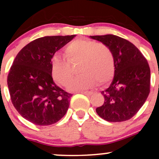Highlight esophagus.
<instances>
[{
  "instance_id": "esophagus-1",
  "label": "esophagus",
  "mask_w": 159,
  "mask_h": 159,
  "mask_svg": "<svg viewBox=\"0 0 159 159\" xmlns=\"http://www.w3.org/2000/svg\"><path fill=\"white\" fill-rule=\"evenodd\" d=\"M80 93L82 94L87 95V96H90V95H92L93 93V91H81Z\"/></svg>"
}]
</instances>
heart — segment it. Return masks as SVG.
Wrapping results in <instances>:
<instances>
[{
    "label": "heart",
    "mask_w": 159,
    "mask_h": 159,
    "mask_svg": "<svg viewBox=\"0 0 159 159\" xmlns=\"http://www.w3.org/2000/svg\"><path fill=\"white\" fill-rule=\"evenodd\" d=\"M65 54L70 62H82L80 70L82 73L69 82V90L89 88L96 84L97 81L104 84L114 75V54L111 49L102 43L85 39H76L67 45ZM69 62L58 55L54 56L52 60L53 78L63 86L68 84L73 74Z\"/></svg>",
    "instance_id": "1"
}]
</instances>
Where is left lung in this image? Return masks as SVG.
Here are the masks:
<instances>
[{"label": "left lung", "instance_id": "left-lung-1", "mask_svg": "<svg viewBox=\"0 0 159 159\" xmlns=\"http://www.w3.org/2000/svg\"><path fill=\"white\" fill-rule=\"evenodd\" d=\"M107 45L114 54V77L108 88L102 91L105 101L96 109L108 122H123L134 116L149 93L150 69L134 45L113 34L90 36Z\"/></svg>", "mask_w": 159, "mask_h": 159}]
</instances>
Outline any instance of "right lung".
<instances>
[{
  "label": "right lung",
  "instance_id": "add662e5",
  "mask_svg": "<svg viewBox=\"0 0 159 159\" xmlns=\"http://www.w3.org/2000/svg\"><path fill=\"white\" fill-rule=\"evenodd\" d=\"M75 35L38 38L16 55L7 85L12 105L19 114L37 125H52L66 114L72 94L54 83L52 59Z\"/></svg>",
  "mask_w": 159,
  "mask_h": 159
}]
</instances>
